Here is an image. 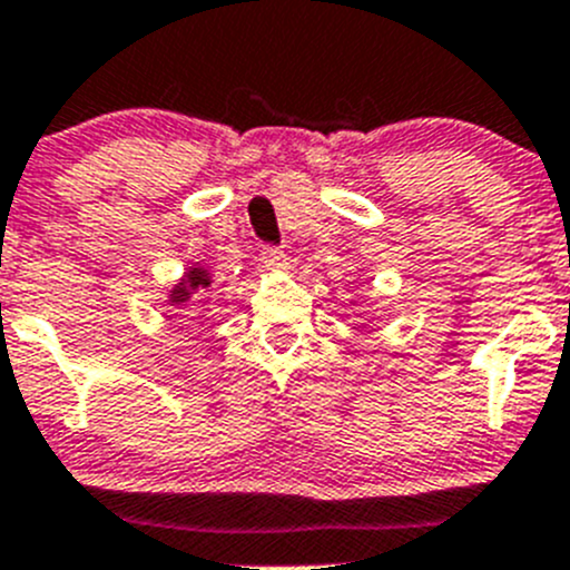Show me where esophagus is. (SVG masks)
<instances>
[{"label":"esophagus","mask_w":570,"mask_h":570,"mask_svg":"<svg viewBox=\"0 0 570 570\" xmlns=\"http://www.w3.org/2000/svg\"><path fill=\"white\" fill-rule=\"evenodd\" d=\"M261 261H264V267H269V269H284L286 267V253L281 247H273V244H267V247L261 249Z\"/></svg>","instance_id":"1"}]
</instances>
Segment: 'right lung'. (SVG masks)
Returning <instances> with one entry per match:
<instances>
[{"instance_id":"1","label":"right lung","mask_w":570,"mask_h":570,"mask_svg":"<svg viewBox=\"0 0 570 570\" xmlns=\"http://www.w3.org/2000/svg\"><path fill=\"white\" fill-rule=\"evenodd\" d=\"M210 284V278L205 275V269H194V273L185 278L183 286H177V292H174V303H185V297L190 295L194 289H202V286Z\"/></svg>"}]
</instances>
